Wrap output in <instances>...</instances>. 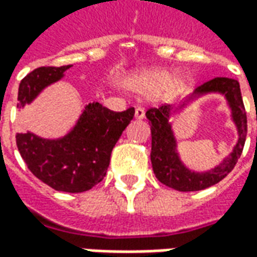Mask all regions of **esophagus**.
<instances>
[{"instance_id":"1","label":"esophagus","mask_w":257,"mask_h":257,"mask_svg":"<svg viewBox=\"0 0 257 257\" xmlns=\"http://www.w3.org/2000/svg\"><path fill=\"white\" fill-rule=\"evenodd\" d=\"M145 108L136 107V110H135V118H136V119H143V118H145Z\"/></svg>"}]
</instances>
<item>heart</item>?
<instances>
[{
  "label": "heart",
  "mask_w": 257,
  "mask_h": 257,
  "mask_svg": "<svg viewBox=\"0 0 257 257\" xmlns=\"http://www.w3.org/2000/svg\"><path fill=\"white\" fill-rule=\"evenodd\" d=\"M129 88L143 95H153L164 88L168 95H176L184 88L183 74H172L169 68H147L134 74L128 81Z\"/></svg>",
  "instance_id": "b5f03b06"
}]
</instances>
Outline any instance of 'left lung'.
Listing matches in <instances>:
<instances>
[{
  "mask_svg": "<svg viewBox=\"0 0 257 257\" xmlns=\"http://www.w3.org/2000/svg\"><path fill=\"white\" fill-rule=\"evenodd\" d=\"M219 92L226 96L228 106L231 108L232 121L235 122L238 129V142L234 150L221 162L219 167L213 168L208 172H193L184 165L179 158L176 150V139L168 122L171 106L164 104L158 108H149L146 117L151 125V164L156 178L168 187L178 191H198V190L208 189L213 184L219 183L226 178L235 167L238 158L241 157L246 139V111L243 106L242 96L238 81L226 77H217L205 82L189 96L187 101L193 100L205 93ZM183 103L180 107H183ZM257 119V118H256Z\"/></svg>",
  "mask_w": 257,
  "mask_h": 257,
  "instance_id": "left-lung-1",
  "label": "left lung"
}]
</instances>
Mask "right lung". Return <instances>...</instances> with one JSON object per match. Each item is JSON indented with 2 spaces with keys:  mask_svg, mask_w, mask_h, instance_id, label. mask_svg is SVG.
Returning a JSON list of instances; mask_svg holds the SVG:
<instances>
[{
  "mask_svg": "<svg viewBox=\"0 0 257 257\" xmlns=\"http://www.w3.org/2000/svg\"><path fill=\"white\" fill-rule=\"evenodd\" d=\"M70 67H38L27 74L19 85V106L31 103ZM134 115V107L117 112L89 103L66 136L52 140L31 132L18 134V150L31 173L49 187L64 193L88 191L104 179L112 149Z\"/></svg>",
  "mask_w": 257,
  "mask_h": 257,
  "instance_id": "obj_1",
  "label": "right lung"
}]
</instances>
